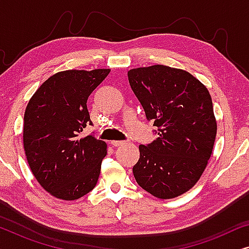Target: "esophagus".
Here are the masks:
<instances>
[{
  "label": "esophagus",
  "mask_w": 249,
  "mask_h": 249,
  "mask_svg": "<svg viewBox=\"0 0 249 249\" xmlns=\"http://www.w3.org/2000/svg\"><path fill=\"white\" fill-rule=\"evenodd\" d=\"M111 145L112 146H115V147H117V146L124 145V142H121V141H112L111 142Z\"/></svg>",
  "instance_id": "esophagus-1"
}]
</instances>
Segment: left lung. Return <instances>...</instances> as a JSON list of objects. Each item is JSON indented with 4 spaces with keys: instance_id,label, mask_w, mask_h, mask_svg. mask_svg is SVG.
Instances as JSON below:
<instances>
[{
    "instance_id": "obj_1",
    "label": "left lung",
    "mask_w": 249,
    "mask_h": 249,
    "mask_svg": "<svg viewBox=\"0 0 249 249\" xmlns=\"http://www.w3.org/2000/svg\"><path fill=\"white\" fill-rule=\"evenodd\" d=\"M128 79L159 136L139 145L134 177L151 195L175 198L196 185L212 154L217 129L212 98L188 71L162 64L129 70Z\"/></svg>"
}]
</instances>
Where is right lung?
I'll list each match as a JSON object with an SVG mask.
<instances>
[{
	"label": "right lung",
	"instance_id": "1",
	"mask_svg": "<svg viewBox=\"0 0 249 249\" xmlns=\"http://www.w3.org/2000/svg\"><path fill=\"white\" fill-rule=\"evenodd\" d=\"M110 71H60L40 85L27 105V161L39 185L56 198L78 199L96 186L107 142L93 136H78L91 124L88 97Z\"/></svg>",
	"mask_w": 249,
	"mask_h": 249
}]
</instances>
